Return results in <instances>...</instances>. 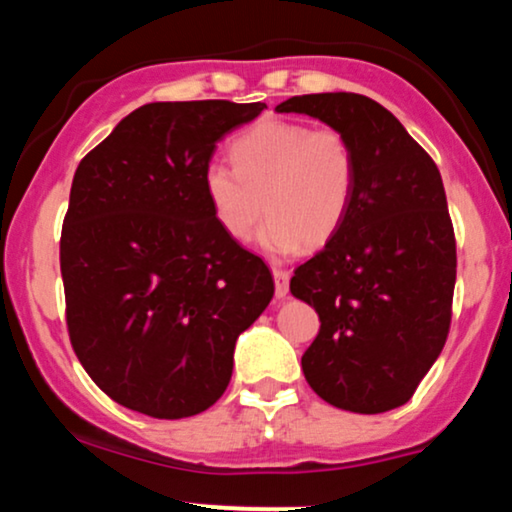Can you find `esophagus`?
Returning <instances> with one entry per match:
<instances>
[{
  "instance_id": "esophagus-1",
  "label": "esophagus",
  "mask_w": 512,
  "mask_h": 512,
  "mask_svg": "<svg viewBox=\"0 0 512 512\" xmlns=\"http://www.w3.org/2000/svg\"><path fill=\"white\" fill-rule=\"evenodd\" d=\"M272 274H274V293H276V298H286V293H289L291 274L286 272V269H281V267H274Z\"/></svg>"
}]
</instances>
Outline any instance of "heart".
Returning a JSON list of instances; mask_svg holds the SVG:
<instances>
[{"label": "heart", "mask_w": 512, "mask_h": 512, "mask_svg": "<svg viewBox=\"0 0 512 512\" xmlns=\"http://www.w3.org/2000/svg\"><path fill=\"white\" fill-rule=\"evenodd\" d=\"M231 156L236 168L214 158L202 173L211 214L228 238L250 240L267 211L260 245L269 255H291L330 243L344 226L358 180L344 132L264 120L240 134Z\"/></svg>", "instance_id": "heart-1"}]
</instances>
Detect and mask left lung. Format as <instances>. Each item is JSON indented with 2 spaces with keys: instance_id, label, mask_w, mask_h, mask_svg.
Here are the masks:
<instances>
[{
  "instance_id": "1",
  "label": "left lung",
  "mask_w": 512,
  "mask_h": 512,
  "mask_svg": "<svg viewBox=\"0 0 512 512\" xmlns=\"http://www.w3.org/2000/svg\"><path fill=\"white\" fill-rule=\"evenodd\" d=\"M276 113L339 129L358 161L344 226L291 279L293 296L320 315V332L301 358L305 380L337 409L402 407L450 330L457 255L436 163L368 96H293Z\"/></svg>"
}]
</instances>
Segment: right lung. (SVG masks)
<instances>
[{"instance_id":"add662e5","label":"right lung","mask_w":512,"mask_h":512,"mask_svg":"<svg viewBox=\"0 0 512 512\" xmlns=\"http://www.w3.org/2000/svg\"><path fill=\"white\" fill-rule=\"evenodd\" d=\"M264 103H146L74 173L60 240L69 339L110 399L154 416L209 409L274 281L216 223L202 173Z\"/></svg>"}]
</instances>
